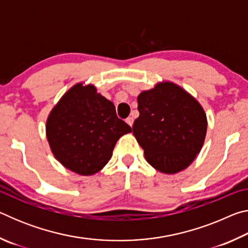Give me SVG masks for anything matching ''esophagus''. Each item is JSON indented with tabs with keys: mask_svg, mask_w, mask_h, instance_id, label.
Segmentation results:
<instances>
[{
	"mask_svg": "<svg viewBox=\"0 0 248 248\" xmlns=\"http://www.w3.org/2000/svg\"><path fill=\"white\" fill-rule=\"evenodd\" d=\"M133 121H134V119L132 118V117H128L127 119H125V123H127L130 127H132V124H133Z\"/></svg>",
	"mask_w": 248,
	"mask_h": 248,
	"instance_id": "1",
	"label": "esophagus"
}]
</instances>
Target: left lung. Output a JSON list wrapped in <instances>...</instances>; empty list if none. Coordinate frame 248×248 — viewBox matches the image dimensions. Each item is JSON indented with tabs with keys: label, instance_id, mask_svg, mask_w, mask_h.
Masks as SVG:
<instances>
[{
	"label": "left lung",
	"instance_id": "1",
	"mask_svg": "<svg viewBox=\"0 0 248 248\" xmlns=\"http://www.w3.org/2000/svg\"><path fill=\"white\" fill-rule=\"evenodd\" d=\"M133 134L149 164L165 174L189 166L202 148L207 117L200 104L174 83H158L138 96Z\"/></svg>",
	"mask_w": 248,
	"mask_h": 248
}]
</instances>
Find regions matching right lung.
Masks as SVG:
<instances>
[{
  "label": "right lung",
  "instance_id": "obj_1",
  "mask_svg": "<svg viewBox=\"0 0 248 248\" xmlns=\"http://www.w3.org/2000/svg\"><path fill=\"white\" fill-rule=\"evenodd\" d=\"M54 156L68 170L93 175L107 164L121 136L131 127L119 119L115 105L81 83L66 92L46 125Z\"/></svg>",
  "mask_w": 248,
  "mask_h": 248
}]
</instances>
